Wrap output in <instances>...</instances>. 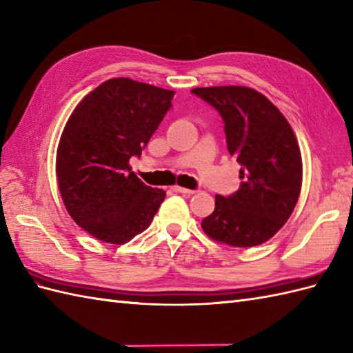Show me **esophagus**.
<instances>
[{"mask_svg": "<svg viewBox=\"0 0 353 353\" xmlns=\"http://www.w3.org/2000/svg\"><path fill=\"white\" fill-rule=\"evenodd\" d=\"M173 191H174V192H179V194H185V195L194 194L192 190H186V188H182V186H173Z\"/></svg>", "mask_w": 353, "mask_h": 353, "instance_id": "obj_1", "label": "esophagus"}]
</instances>
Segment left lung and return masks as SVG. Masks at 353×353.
Wrapping results in <instances>:
<instances>
[{
	"label": "left lung",
	"instance_id": "8db88e82",
	"mask_svg": "<svg viewBox=\"0 0 353 353\" xmlns=\"http://www.w3.org/2000/svg\"><path fill=\"white\" fill-rule=\"evenodd\" d=\"M224 121L228 153L241 163V188L216 195L204 233L232 247H256L285 224L302 185L301 150L289 121L268 97L239 85L194 88Z\"/></svg>",
	"mask_w": 353,
	"mask_h": 353
}]
</instances>
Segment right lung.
Returning a JSON list of instances; mask_svg holds the SVG:
<instances>
[{
	"instance_id": "obj_1",
	"label": "right lung",
	"mask_w": 353,
	"mask_h": 353,
	"mask_svg": "<svg viewBox=\"0 0 353 353\" xmlns=\"http://www.w3.org/2000/svg\"><path fill=\"white\" fill-rule=\"evenodd\" d=\"M174 92L129 78L105 81L72 112L57 150V179L73 221L96 239L126 243L150 225L165 191L129 165L171 108Z\"/></svg>"
}]
</instances>
